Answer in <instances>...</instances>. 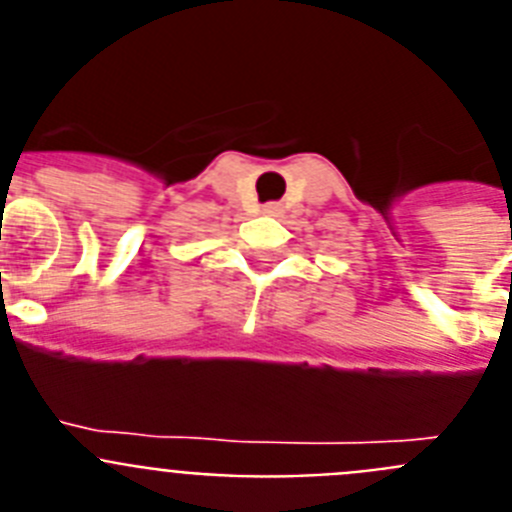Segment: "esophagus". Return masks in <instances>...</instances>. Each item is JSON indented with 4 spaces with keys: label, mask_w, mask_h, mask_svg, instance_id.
<instances>
[{
    "label": "esophagus",
    "mask_w": 512,
    "mask_h": 512,
    "mask_svg": "<svg viewBox=\"0 0 512 512\" xmlns=\"http://www.w3.org/2000/svg\"><path fill=\"white\" fill-rule=\"evenodd\" d=\"M282 205L279 202H269V205H264V215H271V217H279L282 215Z\"/></svg>",
    "instance_id": "esophagus-1"
}]
</instances>
